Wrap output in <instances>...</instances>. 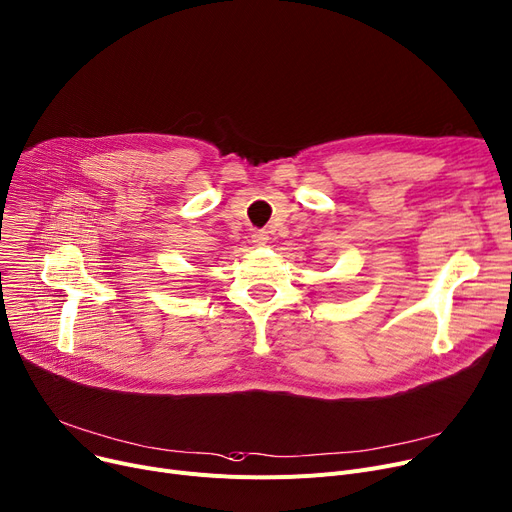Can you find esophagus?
I'll use <instances>...</instances> for the list:
<instances>
[{"label":"esophagus","instance_id":"obj_1","mask_svg":"<svg viewBox=\"0 0 512 512\" xmlns=\"http://www.w3.org/2000/svg\"><path fill=\"white\" fill-rule=\"evenodd\" d=\"M267 241H269V236H267V232H265V230H257V232L253 234V243H255L257 247L267 245Z\"/></svg>","mask_w":512,"mask_h":512}]
</instances>
